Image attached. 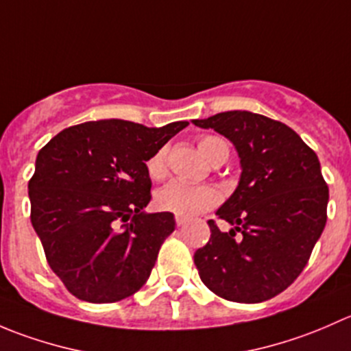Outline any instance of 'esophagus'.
I'll return each mask as SVG.
<instances>
[{
    "label": "esophagus",
    "instance_id": "1",
    "mask_svg": "<svg viewBox=\"0 0 351 351\" xmlns=\"http://www.w3.org/2000/svg\"><path fill=\"white\" fill-rule=\"evenodd\" d=\"M175 222L178 228H182V226L186 224V217H182V215H175Z\"/></svg>",
    "mask_w": 351,
    "mask_h": 351
}]
</instances>
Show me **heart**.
Returning <instances> with one entry per match:
<instances>
[{"instance_id":"heart-1","label":"heart","mask_w":351,"mask_h":351,"mask_svg":"<svg viewBox=\"0 0 351 351\" xmlns=\"http://www.w3.org/2000/svg\"><path fill=\"white\" fill-rule=\"evenodd\" d=\"M198 149L210 162L229 154L228 144L221 137L215 136L200 137ZM166 156H168V147L165 146L147 159L146 168L151 178H165L166 171H168ZM219 200H221V193L214 186L192 185V183L185 182H171L156 193V205L161 210L171 212L175 215H182V217H195L202 212L210 210L219 204Z\"/></svg>"}]
</instances>
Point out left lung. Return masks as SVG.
Here are the masks:
<instances>
[{
    "label": "left lung",
    "mask_w": 351,
    "mask_h": 351,
    "mask_svg": "<svg viewBox=\"0 0 351 351\" xmlns=\"http://www.w3.org/2000/svg\"><path fill=\"white\" fill-rule=\"evenodd\" d=\"M192 122L228 137L241 162L234 193L215 212L232 229L208 221L210 239L193 256L198 275L226 300L271 299L299 277L326 226L319 159L299 134L260 113L231 110Z\"/></svg>",
    "instance_id": "8db88e82"
}]
</instances>
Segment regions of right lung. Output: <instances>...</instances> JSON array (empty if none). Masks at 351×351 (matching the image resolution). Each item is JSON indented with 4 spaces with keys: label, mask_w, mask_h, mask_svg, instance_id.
I'll list each match as a JSON object with an SVG mask.
<instances>
[{
    "label": "right lung",
    "mask_w": 351,
    "mask_h": 351,
    "mask_svg": "<svg viewBox=\"0 0 351 351\" xmlns=\"http://www.w3.org/2000/svg\"><path fill=\"white\" fill-rule=\"evenodd\" d=\"M186 125L84 122L38 151L28 182L32 226L49 267L77 299L117 302L147 282L175 219L144 212L151 200L146 161Z\"/></svg>",
    "instance_id": "add662e5"
}]
</instances>
